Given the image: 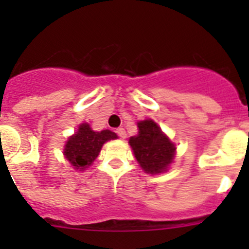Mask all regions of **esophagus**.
Masks as SVG:
<instances>
[{
  "mask_svg": "<svg viewBox=\"0 0 249 249\" xmlns=\"http://www.w3.org/2000/svg\"><path fill=\"white\" fill-rule=\"evenodd\" d=\"M117 135L120 137V139H125V137H126V132H125L124 127H118Z\"/></svg>",
  "mask_w": 249,
  "mask_h": 249,
  "instance_id": "obj_1",
  "label": "esophagus"
}]
</instances>
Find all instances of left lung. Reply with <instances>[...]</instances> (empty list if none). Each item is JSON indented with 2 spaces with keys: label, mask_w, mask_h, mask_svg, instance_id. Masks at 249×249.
<instances>
[{
  "label": "left lung",
  "mask_w": 249,
  "mask_h": 249,
  "mask_svg": "<svg viewBox=\"0 0 249 249\" xmlns=\"http://www.w3.org/2000/svg\"><path fill=\"white\" fill-rule=\"evenodd\" d=\"M137 125L139 135L131 137L129 143L141 167L150 175L166 171L175 158V144L153 120H143Z\"/></svg>",
  "instance_id": "1"
}]
</instances>
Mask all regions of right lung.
<instances>
[{
  "label": "right lung",
  "mask_w": 249,
  "mask_h": 249,
  "mask_svg": "<svg viewBox=\"0 0 249 249\" xmlns=\"http://www.w3.org/2000/svg\"><path fill=\"white\" fill-rule=\"evenodd\" d=\"M117 135L109 130L92 131L89 124H82L78 131L67 141L65 158L76 170H84L92 164L101 150L102 144L109 140H115Z\"/></svg>",
  "instance_id": "1"
}]
</instances>
